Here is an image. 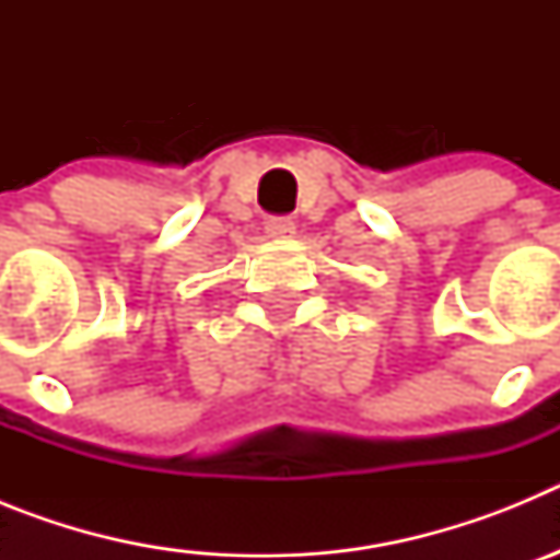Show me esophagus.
I'll list each match as a JSON object with an SVG mask.
<instances>
[{
  "label": "esophagus",
  "instance_id": "1",
  "mask_svg": "<svg viewBox=\"0 0 560 560\" xmlns=\"http://www.w3.org/2000/svg\"><path fill=\"white\" fill-rule=\"evenodd\" d=\"M266 232H269V237H294L296 226L294 221L285 219V215H277V219L266 221Z\"/></svg>",
  "mask_w": 560,
  "mask_h": 560
}]
</instances>
